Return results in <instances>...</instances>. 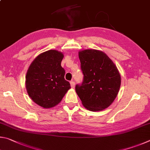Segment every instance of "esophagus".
Segmentation results:
<instances>
[{"label": "esophagus", "instance_id": "esophagus-1", "mask_svg": "<svg viewBox=\"0 0 150 150\" xmlns=\"http://www.w3.org/2000/svg\"><path fill=\"white\" fill-rule=\"evenodd\" d=\"M70 86H71V87H72V88H74V86H75V82H74V81H71V82H70Z\"/></svg>", "mask_w": 150, "mask_h": 150}]
</instances>
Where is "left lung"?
I'll return each instance as SVG.
<instances>
[{"instance_id":"1","label":"left lung","mask_w":150,"mask_h":150,"mask_svg":"<svg viewBox=\"0 0 150 150\" xmlns=\"http://www.w3.org/2000/svg\"><path fill=\"white\" fill-rule=\"evenodd\" d=\"M83 80L76 86L83 106L91 111H100L112 104L121 83L120 73L104 52L86 49L78 52Z\"/></svg>"}]
</instances>
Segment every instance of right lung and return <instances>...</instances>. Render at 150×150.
<instances>
[{"label":"right lung","instance_id":"obj_1","mask_svg":"<svg viewBox=\"0 0 150 150\" xmlns=\"http://www.w3.org/2000/svg\"><path fill=\"white\" fill-rule=\"evenodd\" d=\"M62 52L49 50L39 54L29 67L25 76L28 96L38 105L52 108L62 101L70 88L64 79L65 70L61 67Z\"/></svg>","mask_w":150,"mask_h":150}]
</instances>
